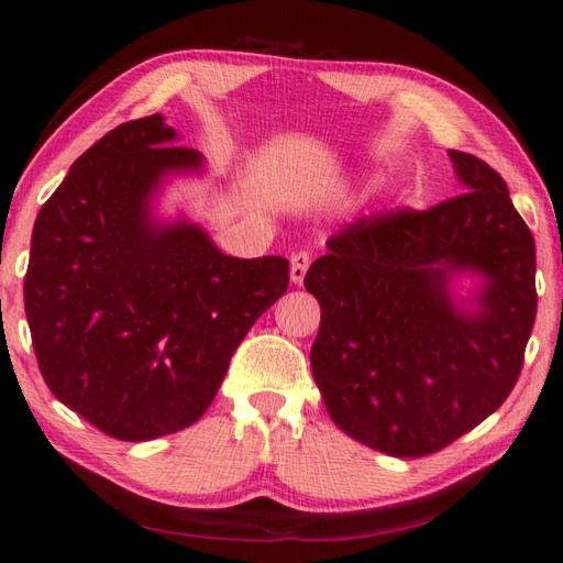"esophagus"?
I'll list each match as a JSON object with an SVG mask.
<instances>
[{"label": "esophagus", "mask_w": 563, "mask_h": 563, "mask_svg": "<svg viewBox=\"0 0 563 563\" xmlns=\"http://www.w3.org/2000/svg\"><path fill=\"white\" fill-rule=\"evenodd\" d=\"M308 267H311V255H308V252H294L291 255V282L303 284Z\"/></svg>", "instance_id": "obj_1"}]
</instances>
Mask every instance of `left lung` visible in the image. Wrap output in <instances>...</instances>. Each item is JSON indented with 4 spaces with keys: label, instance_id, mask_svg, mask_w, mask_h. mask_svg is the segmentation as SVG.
<instances>
[{
    "label": "left lung",
    "instance_id": "1",
    "mask_svg": "<svg viewBox=\"0 0 563 563\" xmlns=\"http://www.w3.org/2000/svg\"><path fill=\"white\" fill-rule=\"evenodd\" d=\"M464 194L360 218L306 272L311 369L335 426L391 456L440 452L518 382L537 313L534 238L484 159L450 151ZM476 273L472 299L449 282Z\"/></svg>",
    "mask_w": 563,
    "mask_h": 563
}]
</instances>
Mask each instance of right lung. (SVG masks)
<instances>
[{
  "mask_svg": "<svg viewBox=\"0 0 563 563\" xmlns=\"http://www.w3.org/2000/svg\"><path fill=\"white\" fill-rule=\"evenodd\" d=\"M159 113L75 159L31 238L24 303L53 396L123 442L163 438L211 406L233 352L289 286L284 257L223 255L187 218L163 221V181L203 169Z\"/></svg>",
  "mask_w": 563,
  "mask_h": 563,
  "instance_id": "add662e5",
  "label": "right lung"
}]
</instances>
